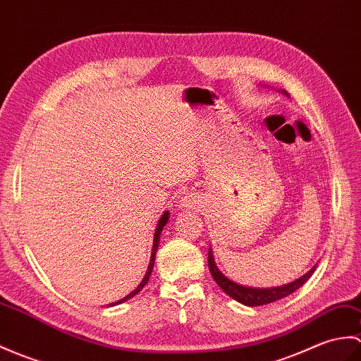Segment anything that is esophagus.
Segmentation results:
<instances>
[{
  "mask_svg": "<svg viewBox=\"0 0 361 361\" xmlns=\"http://www.w3.org/2000/svg\"><path fill=\"white\" fill-rule=\"evenodd\" d=\"M192 201H194V200H192L190 197H184V198L181 200V206H183V207H190V206H192Z\"/></svg>",
  "mask_w": 361,
  "mask_h": 361,
  "instance_id": "34e87169",
  "label": "esophagus"
}]
</instances>
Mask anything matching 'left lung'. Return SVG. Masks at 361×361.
<instances>
[{
    "mask_svg": "<svg viewBox=\"0 0 361 361\" xmlns=\"http://www.w3.org/2000/svg\"><path fill=\"white\" fill-rule=\"evenodd\" d=\"M207 264H209V271H211V274L214 276V280L226 292V294L246 306H263V305L274 303V301L280 300V298L288 297L289 294L300 289L309 279H311V275L314 274L315 267H317V264H315L312 269L301 276V279L292 281L289 284H284V286L271 288V289H267V288L266 289H257V288L254 289V288L241 286V284H237V283L231 281L229 279H226V276L220 272L219 267H216L211 249H209V254H207Z\"/></svg>",
    "mask_w": 361,
    "mask_h": 361,
    "instance_id": "1",
    "label": "left lung"
}]
</instances>
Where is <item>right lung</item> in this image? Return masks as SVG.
I'll return each instance as SVG.
<instances>
[{
  "instance_id": "add662e5",
  "label": "right lung",
  "mask_w": 361,
  "mask_h": 361,
  "mask_svg": "<svg viewBox=\"0 0 361 361\" xmlns=\"http://www.w3.org/2000/svg\"><path fill=\"white\" fill-rule=\"evenodd\" d=\"M167 219H169V212H164L163 215H161V219H160V221H158V226H157V231H155V237H154V246H152V255H150V263H149V267H147V272H146V275H145V279L141 280V283L138 284L137 286V289L135 290H132L129 295H126L124 298H121V300H118L116 301V303H112V305H120V303H123V301H126V300H129V298H132L133 295H137L138 292L146 286V283L149 281V276H150V274H152V269H154V262H155V254H157V249H158V243H160V235H161V231H163V228L166 226V223H167Z\"/></svg>"
}]
</instances>
